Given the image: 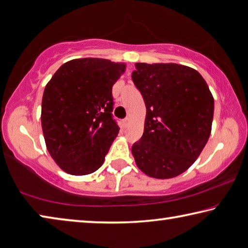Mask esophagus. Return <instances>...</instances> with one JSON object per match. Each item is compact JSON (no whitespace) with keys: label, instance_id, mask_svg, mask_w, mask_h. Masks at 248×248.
<instances>
[{"label":"esophagus","instance_id":"obj_1","mask_svg":"<svg viewBox=\"0 0 248 248\" xmlns=\"http://www.w3.org/2000/svg\"><path fill=\"white\" fill-rule=\"evenodd\" d=\"M130 123H131V120H130L129 117H127V118H124V119L123 120V127H124V128H127L128 125L130 124Z\"/></svg>","mask_w":248,"mask_h":248}]
</instances>
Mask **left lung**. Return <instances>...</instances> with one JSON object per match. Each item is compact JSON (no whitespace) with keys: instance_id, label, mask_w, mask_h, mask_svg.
<instances>
[{"instance_id":"obj_1","label":"left lung","mask_w":248,"mask_h":248,"mask_svg":"<svg viewBox=\"0 0 248 248\" xmlns=\"http://www.w3.org/2000/svg\"><path fill=\"white\" fill-rule=\"evenodd\" d=\"M132 81L146 107L143 136L132 145L137 166L169 179L194 164L211 133L215 99L198 71L176 63H136Z\"/></svg>"}]
</instances>
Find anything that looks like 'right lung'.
<instances>
[{
    "label": "right lung",
    "mask_w": 248,
    "mask_h": 248,
    "mask_svg": "<svg viewBox=\"0 0 248 248\" xmlns=\"http://www.w3.org/2000/svg\"><path fill=\"white\" fill-rule=\"evenodd\" d=\"M125 64L107 59L65 62L45 87L41 127L49 154L70 175L103 165L119 127L112 119V85Z\"/></svg>",
    "instance_id": "obj_1"
}]
</instances>
